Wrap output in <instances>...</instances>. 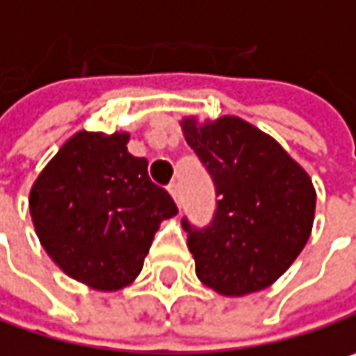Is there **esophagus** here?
I'll return each instance as SVG.
<instances>
[{
	"label": "esophagus",
	"mask_w": 356,
	"mask_h": 356,
	"mask_svg": "<svg viewBox=\"0 0 356 356\" xmlns=\"http://www.w3.org/2000/svg\"><path fill=\"white\" fill-rule=\"evenodd\" d=\"M167 189H169L171 197H173V200H175V202H177V204H179V202H181V189H179L177 181H173V183H171V185H169Z\"/></svg>",
	"instance_id": "esophagus-1"
}]
</instances>
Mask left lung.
Wrapping results in <instances>:
<instances>
[{"mask_svg":"<svg viewBox=\"0 0 356 356\" xmlns=\"http://www.w3.org/2000/svg\"><path fill=\"white\" fill-rule=\"evenodd\" d=\"M187 144L216 185L208 229H183L202 284L225 297L272 286L309 241L316 187L309 173L266 131L237 115L181 121Z\"/></svg>","mask_w":356,"mask_h":356,"instance_id":"left-lung-1","label":"left lung"}]
</instances>
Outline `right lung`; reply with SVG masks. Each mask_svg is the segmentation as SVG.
I'll list each match as a JSON object with an SVG mask.
<instances>
[{
	"label": "right lung",
	"mask_w": 356,
	"mask_h": 356,
	"mask_svg": "<svg viewBox=\"0 0 356 356\" xmlns=\"http://www.w3.org/2000/svg\"><path fill=\"white\" fill-rule=\"evenodd\" d=\"M129 131H76L29 193L35 233L63 274L95 291H121L142 272L173 197L127 152Z\"/></svg>",
	"instance_id": "1"
}]
</instances>
